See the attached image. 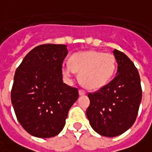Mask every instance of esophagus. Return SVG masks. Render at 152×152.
<instances>
[{
  "label": "esophagus",
  "instance_id": "1",
  "mask_svg": "<svg viewBox=\"0 0 152 152\" xmlns=\"http://www.w3.org/2000/svg\"><path fill=\"white\" fill-rule=\"evenodd\" d=\"M79 94H80L81 96L85 95V94H86V92H85L84 90H82V89H80V90H79Z\"/></svg>",
  "mask_w": 152,
  "mask_h": 152
}]
</instances>
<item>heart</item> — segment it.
<instances>
[{
	"label": "heart",
	"instance_id": "1",
	"mask_svg": "<svg viewBox=\"0 0 152 152\" xmlns=\"http://www.w3.org/2000/svg\"><path fill=\"white\" fill-rule=\"evenodd\" d=\"M69 65L62 66V73L70 79L74 72L79 73V80L86 88L97 90L104 87L115 73V56L109 53L89 50L72 54Z\"/></svg>",
	"mask_w": 152,
	"mask_h": 152
}]
</instances>
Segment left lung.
I'll return each mask as SVG.
<instances>
[{
	"mask_svg": "<svg viewBox=\"0 0 152 152\" xmlns=\"http://www.w3.org/2000/svg\"><path fill=\"white\" fill-rule=\"evenodd\" d=\"M116 76L97 92L89 93L87 116L93 129L105 137L120 135L134 123L142 99L139 71L123 53L113 51Z\"/></svg>",
	"mask_w": 152,
	"mask_h": 152,
	"instance_id": "left-lung-1",
	"label": "left lung"
}]
</instances>
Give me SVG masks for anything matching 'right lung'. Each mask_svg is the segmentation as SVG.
<instances>
[{
	"label": "right lung",
	"mask_w": 152,
	"mask_h": 152,
	"mask_svg": "<svg viewBox=\"0 0 152 152\" xmlns=\"http://www.w3.org/2000/svg\"><path fill=\"white\" fill-rule=\"evenodd\" d=\"M66 45L43 44L24 57L15 71L11 100L17 119L30 134L51 138L58 134L78 89L63 83Z\"/></svg>",
	"instance_id": "1"
}]
</instances>
